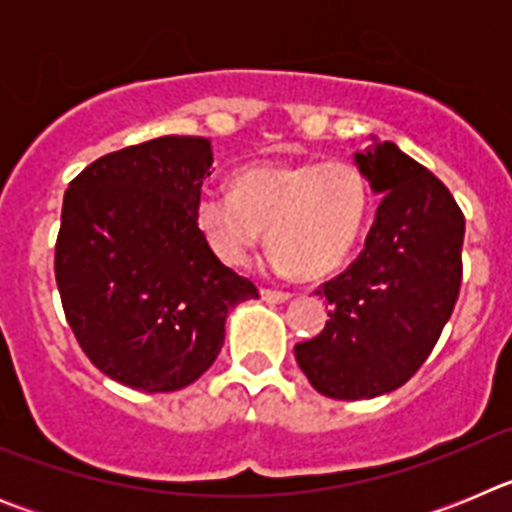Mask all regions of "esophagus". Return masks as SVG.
Returning <instances> with one entry per match:
<instances>
[{
    "instance_id": "1",
    "label": "esophagus",
    "mask_w": 512,
    "mask_h": 512,
    "mask_svg": "<svg viewBox=\"0 0 512 512\" xmlns=\"http://www.w3.org/2000/svg\"><path fill=\"white\" fill-rule=\"evenodd\" d=\"M261 297H264L266 302H287L292 295H289V292H282V289L264 287V289H261Z\"/></svg>"
}]
</instances>
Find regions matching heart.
Listing matches in <instances>:
<instances>
[{
  "label": "heart",
  "instance_id": "obj_1",
  "mask_svg": "<svg viewBox=\"0 0 512 512\" xmlns=\"http://www.w3.org/2000/svg\"><path fill=\"white\" fill-rule=\"evenodd\" d=\"M372 210V187L351 161L248 166L233 192L202 189L194 223L225 266L241 269L269 235L271 269L325 277L341 269Z\"/></svg>",
  "mask_w": 512,
  "mask_h": 512
}]
</instances>
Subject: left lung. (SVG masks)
Returning a JSON list of instances; mask_svg holds the SVG:
<instances>
[{"mask_svg":"<svg viewBox=\"0 0 512 512\" xmlns=\"http://www.w3.org/2000/svg\"><path fill=\"white\" fill-rule=\"evenodd\" d=\"M354 161L382 202L359 259L320 289L330 320L295 346L312 387L333 400H372L408 382L461 287L464 215L441 179L390 140Z\"/></svg>","mask_w":512,"mask_h":512,"instance_id":"1","label":"left lung"}]
</instances>
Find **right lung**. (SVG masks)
<instances>
[{
	"instance_id": "obj_1",
	"label": "right lung",
	"mask_w": 512,
	"mask_h": 512,
	"mask_svg": "<svg viewBox=\"0 0 512 512\" xmlns=\"http://www.w3.org/2000/svg\"><path fill=\"white\" fill-rule=\"evenodd\" d=\"M210 166V140L164 135L97 158L63 194V312L89 361L133 390L200 379L223 348L228 312L259 297L194 223Z\"/></svg>"
}]
</instances>
